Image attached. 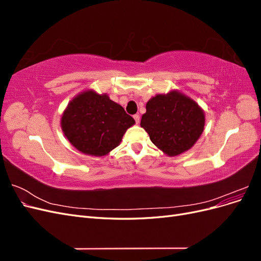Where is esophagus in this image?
Instances as JSON below:
<instances>
[{"instance_id": "obj_1", "label": "esophagus", "mask_w": 261, "mask_h": 261, "mask_svg": "<svg viewBox=\"0 0 261 261\" xmlns=\"http://www.w3.org/2000/svg\"><path fill=\"white\" fill-rule=\"evenodd\" d=\"M134 120H135L136 124H138V123L140 122V116H139V114H135V115H134Z\"/></svg>"}]
</instances>
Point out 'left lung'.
<instances>
[{
    "label": "left lung",
    "instance_id": "obj_1",
    "mask_svg": "<svg viewBox=\"0 0 261 261\" xmlns=\"http://www.w3.org/2000/svg\"><path fill=\"white\" fill-rule=\"evenodd\" d=\"M140 125L150 140L168 155L192 148L201 135L204 114L195 101L177 91L150 99Z\"/></svg>",
    "mask_w": 261,
    "mask_h": 261
}]
</instances>
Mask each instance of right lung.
<instances>
[{
    "mask_svg": "<svg viewBox=\"0 0 261 261\" xmlns=\"http://www.w3.org/2000/svg\"><path fill=\"white\" fill-rule=\"evenodd\" d=\"M134 123L123 107L107 94L93 91H85L70 101L61 121L70 144L86 154L99 156L117 147Z\"/></svg>",
    "mask_w": 261,
    "mask_h": 261,
    "instance_id": "right-lung-1",
    "label": "right lung"
}]
</instances>
